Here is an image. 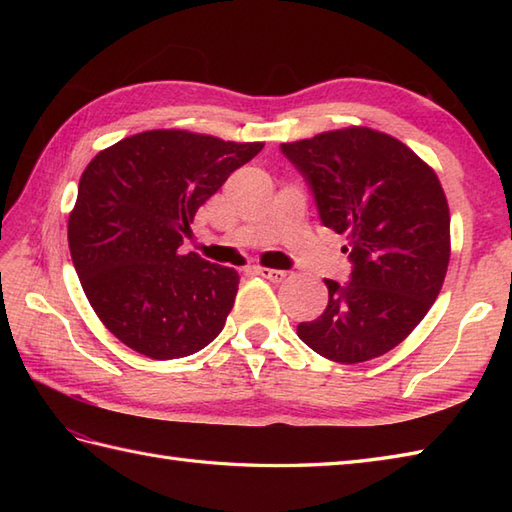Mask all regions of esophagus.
<instances>
[{
  "mask_svg": "<svg viewBox=\"0 0 512 512\" xmlns=\"http://www.w3.org/2000/svg\"><path fill=\"white\" fill-rule=\"evenodd\" d=\"M257 275H262L264 279H268V281H275V284H279V281H284L286 279V270H277V268H262L259 266L257 268Z\"/></svg>",
  "mask_w": 512,
  "mask_h": 512,
  "instance_id": "esophagus-1",
  "label": "esophagus"
}]
</instances>
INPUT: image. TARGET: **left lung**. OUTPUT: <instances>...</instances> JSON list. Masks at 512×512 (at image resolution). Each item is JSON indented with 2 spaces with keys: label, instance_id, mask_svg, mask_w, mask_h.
<instances>
[{
  "label": "left lung",
  "instance_id": "1",
  "mask_svg": "<svg viewBox=\"0 0 512 512\" xmlns=\"http://www.w3.org/2000/svg\"><path fill=\"white\" fill-rule=\"evenodd\" d=\"M306 178L323 226L347 237V284L325 279L328 308L299 339L336 363L383 356L424 319L447 275L451 215L427 162L394 136L345 127L281 145Z\"/></svg>",
  "mask_w": 512,
  "mask_h": 512
}]
</instances>
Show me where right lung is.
I'll return each instance as SVG.
<instances>
[{"label": "right lung", "instance_id": "1", "mask_svg": "<svg viewBox=\"0 0 512 512\" xmlns=\"http://www.w3.org/2000/svg\"><path fill=\"white\" fill-rule=\"evenodd\" d=\"M262 149L154 129L118 140L85 167L68 220L70 255L90 306L118 341L169 361L222 332L239 275L180 246L200 206Z\"/></svg>", "mask_w": 512, "mask_h": 512}]
</instances>
